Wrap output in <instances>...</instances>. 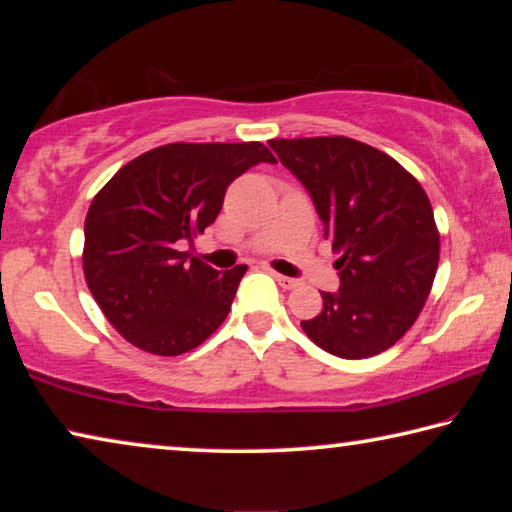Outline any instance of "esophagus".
<instances>
[{"mask_svg":"<svg viewBox=\"0 0 512 512\" xmlns=\"http://www.w3.org/2000/svg\"><path fill=\"white\" fill-rule=\"evenodd\" d=\"M274 279H277L279 286L286 288V290H293V288L300 286V281H297V279H293V277H283V274H277V272H274Z\"/></svg>","mask_w":512,"mask_h":512,"instance_id":"obj_1","label":"esophagus"}]
</instances>
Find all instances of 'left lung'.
Listing matches in <instances>:
<instances>
[{
	"mask_svg": "<svg viewBox=\"0 0 512 512\" xmlns=\"http://www.w3.org/2000/svg\"><path fill=\"white\" fill-rule=\"evenodd\" d=\"M341 254L336 293L302 329L329 355H380L414 325L435 281L439 233L426 192L387 153L348 137L274 139Z\"/></svg>",
	"mask_w": 512,
	"mask_h": 512,
	"instance_id": "8db88e82",
	"label": "left lung"
}]
</instances>
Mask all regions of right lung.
I'll return each mask as SVG.
<instances>
[{
	"mask_svg": "<svg viewBox=\"0 0 512 512\" xmlns=\"http://www.w3.org/2000/svg\"><path fill=\"white\" fill-rule=\"evenodd\" d=\"M270 148L167 144L125 164L84 222V277L105 318L137 348L162 357L194 350L229 316L245 265L219 272L180 251L222 210L226 187Z\"/></svg>",
	"mask_w": 512,
	"mask_h": 512,
	"instance_id": "1",
	"label": "right lung"
}]
</instances>
